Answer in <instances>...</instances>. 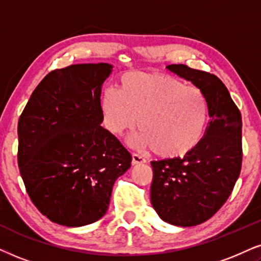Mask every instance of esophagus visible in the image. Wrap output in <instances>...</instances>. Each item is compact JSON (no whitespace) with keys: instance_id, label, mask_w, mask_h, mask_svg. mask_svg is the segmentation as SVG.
<instances>
[{"instance_id":"esophagus-1","label":"esophagus","mask_w":261,"mask_h":261,"mask_svg":"<svg viewBox=\"0 0 261 261\" xmlns=\"http://www.w3.org/2000/svg\"><path fill=\"white\" fill-rule=\"evenodd\" d=\"M146 163V159L140 154L134 153L133 154V165H138V164H144Z\"/></svg>"}]
</instances>
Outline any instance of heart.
<instances>
[{
    "mask_svg": "<svg viewBox=\"0 0 261 261\" xmlns=\"http://www.w3.org/2000/svg\"><path fill=\"white\" fill-rule=\"evenodd\" d=\"M105 125L115 136L135 127L134 146L148 148L164 159L191 153L202 141L210 108L199 88L184 85L163 73H127L117 90L107 89L101 97Z\"/></svg>",
    "mask_w": 261,
    "mask_h": 261,
    "instance_id": "heart-1",
    "label": "heart"
}]
</instances>
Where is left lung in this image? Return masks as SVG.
I'll list each match as a JSON object with an SVG mask.
<instances>
[{
  "label": "left lung",
  "mask_w": 261,
  "mask_h": 261,
  "mask_svg": "<svg viewBox=\"0 0 261 261\" xmlns=\"http://www.w3.org/2000/svg\"><path fill=\"white\" fill-rule=\"evenodd\" d=\"M167 68L203 92L211 120L191 153L151 161L150 202L164 222L194 226L218 212L235 187L242 165V117L217 75L180 64Z\"/></svg>",
  "instance_id": "8db88e82"
}]
</instances>
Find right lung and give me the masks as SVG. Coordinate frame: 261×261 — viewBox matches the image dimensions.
Returning <instances> with one entry per match:
<instances>
[{
    "mask_svg": "<svg viewBox=\"0 0 261 261\" xmlns=\"http://www.w3.org/2000/svg\"><path fill=\"white\" fill-rule=\"evenodd\" d=\"M110 64H78L48 73L18 123V165L30 199L64 226L96 222L133 156L101 126V87Z\"/></svg>",
    "mask_w": 261,
    "mask_h": 261,
    "instance_id": "1",
    "label": "right lung"
}]
</instances>
